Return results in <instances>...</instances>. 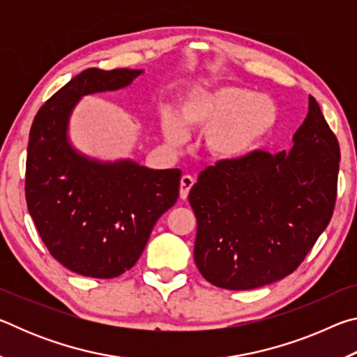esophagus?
Returning <instances> with one entry per match:
<instances>
[{"label": "esophagus", "instance_id": "1", "mask_svg": "<svg viewBox=\"0 0 357 357\" xmlns=\"http://www.w3.org/2000/svg\"><path fill=\"white\" fill-rule=\"evenodd\" d=\"M193 183H195V179H193L190 174H184L183 178H181V190H179V197L183 198V200H185L187 195H189V190L190 187L193 185Z\"/></svg>", "mask_w": 357, "mask_h": 357}]
</instances>
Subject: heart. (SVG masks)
<instances>
[{
  "label": "heart",
  "instance_id": "heart-1",
  "mask_svg": "<svg viewBox=\"0 0 357 357\" xmlns=\"http://www.w3.org/2000/svg\"><path fill=\"white\" fill-rule=\"evenodd\" d=\"M275 102L239 86L198 89L178 107V119L167 116L164 134L170 144H181L185 130H206L204 146L219 160L234 162L250 155L277 126Z\"/></svg>",
  "mask_w": 357,
  "mask_h": 357
}]
</instances>
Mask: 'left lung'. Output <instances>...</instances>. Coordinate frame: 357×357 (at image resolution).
<instances>
[{"mask_svg": "<svg viewBox=\"0 0 357 357\" xmlns=\"http://www.w3.org/2000/svg\"><path fill=\"white\" fill-rule=\"evenodd\" d=\"M291 151H253L206 167L189 192L197 217L193 258L209 283L253 289L298 269L334 213L340 148L318 102Z\"/></svg>", "mask_w": 357, "mask_h": 357, "instance_id": "left-lung-1", "label": "left lung"}]
</instances>
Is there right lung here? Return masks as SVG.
Here are the masks:
<instances>
[{"instance_id": "right-lung-1", "label": "right lung", "mask_w": 357, "mask_h": 357, "mask_svg": "<svg viewBox=\"0 0 357 357\" xmlns=\"http://www.w3.org/2000/svg\"><path fill=\"white\" fill-rule=\"evenodd\" d=\"M142 72L83 70L40 107L29 130L28 211L52 257L84 277L113 279L129 271L179 197V168L100 162L69 143L70 113L83 96L128 86Z\"/></svg>"}]
</instances>
